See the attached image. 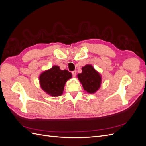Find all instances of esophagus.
I'll list each match as a JSON object with an SVG mask.
<instances>
[{
    "mask_svg": "<svg viewBox=\"0 0 146 146\" xmlns=\"http://www.w3.org/2000/svg\"><path fill=\"white\" fill-rule=\"evenodd\" d=\"M72 74L73 77H76V70H74V71H73V72H72Z\"/></svg>",
    "mask_w": 146,
    "mask_h": 146,
    "instance_id": "34e87169",
    "label": "esophagus"
}]
</instances>
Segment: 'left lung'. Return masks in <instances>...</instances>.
I'll return each instance as SVG.
<instances>
[{
    "label": "left lung",
    "instance_id": "1",
    "mask_svg": "<svg viewBox=\"0 0 146 146\" xmlns=\"http://www.w3.org/2000/svg\"><path fill=\"white\" fill-rule=\"evenodd\" d=\"M82 72L77 75L83 89L88 93L93 94L99 90L101 85L102 77L91 64H86L82 68Z\"/></svg>",
    "mask_w": 146,
    "mask_h": 146
}]
</instances>
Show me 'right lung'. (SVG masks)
I'll return each mask as SVG.
<instances>
[{"instance_id":"1","label":"right lung","mask_w":146,"mask_h":146,"mask_svg":"<svg viewBox=\"0 0 146 146\" xmlns=\"http://www.w3.org/2000/svg\"><path fill=\"white\" fill-rule=\"evenodd\" d=\"M72 75L68 70H61L58 66L42 72L39 77L41 89L53 97L62 95L66 82L72 78Z\"/></svg>"}]
</instances>
